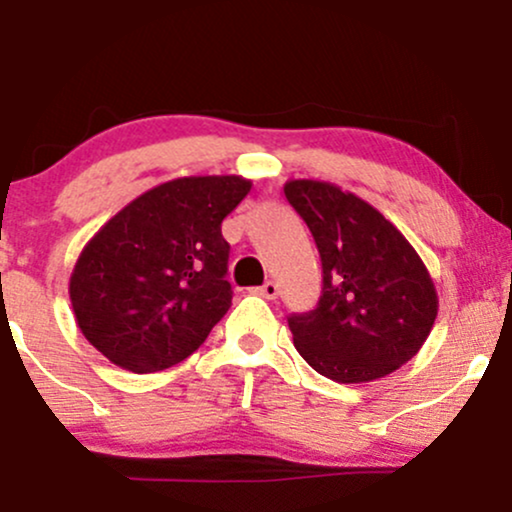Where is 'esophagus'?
Here are the masks:
<instances>
[{
    "label": "esophagus",
    "mask_w": 512,
    "mask_h": 512,
    "mask_svg": "<svg viewBox=\"0 0 512 512\" xmlns=\"http://www.w3.org/2000/svg\"><path fill=\"white\" fill-rule=\"evenodd\" d=\"M255 293H260L262 298H269V301H274V298L279 296V286H276L274 281H267V284H262L260 289H255Z\"/></svg>",
    "instance_id": "34e87169"
}]
</instances>
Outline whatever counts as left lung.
Listing matches in <instances>:
<instances>
[{
	"mask_svg": "<svg viewBox=\"0 0 512 512\" xmlns=\"http://www.w3.org/2000/svg\"><path fill=\"white\" fill-rule=\"evenodd\" d=\"M284 195L313 233L322 296L289 315L293 346L334 383H370L419 354L438 315L426 264L361 197L332 182L291 180Z\"/></svg>",
	"mask_w": 512,
	"mask_h": 512,
	"instance_id": "8db88e82",
	"label": "left lung"
}]
</instances>
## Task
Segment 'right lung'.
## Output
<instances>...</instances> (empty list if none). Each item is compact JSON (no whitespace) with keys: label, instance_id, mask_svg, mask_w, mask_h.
Wrapping results in <instances>:
<instances>
[{"label":"right lung","instance_id":"obj_1","mask_svg":"<svg viewBox=\"0 0 512 512\" xmlns=\"http://www.w3.org/2000/svg\"><path fill=\"white\" fill-rule=\"evenodd\" d=\"M250 187L240 175L163 182L88 240L69 298L79 330L108 361L154 373L204 344L233 298L221 221Z\"/></svg>","mask_w":512,"mask_h":512}]
</instances>
